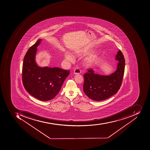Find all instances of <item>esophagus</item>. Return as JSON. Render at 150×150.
Returning a JSON list of instances; mask_svg holds the SVG:
<instances>
[{
    "mask_svg": "<svg viewBox=\"0 0 150 150\" xmlns=\"http://www.w3.org/2000/svg\"><path fill=\"white\" fill-rule=\"evenodd\" d=\"M81 73V71L79 68H75L74 70V74H80Z\"/></svg>",
    "mask_w": 150,
    "mask_h": 150,
    "instance_id": "obj_1",
    "label": "esophagus"
}]
</instances>
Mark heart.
Returning a JSON list of instances; mask_svg holds the SVG:
<instances>
[{"label": "heart", "instance_id": "b5f03b06", "mask_svg": "<svg viewBox=\"0 0 150 150\" xmlns=\"http://www.w3.org/2000/svg\"><path fill=\"white\" fill-rule=\"evenodd\" d=\"M85 54H86L85 52H79L77 53V55H84ZM64 57H65V60L67 62H74V56H72L70 53L68 52H65V53L64 54ZM85 62L87 65H91L94 62V59H93V57H88V58L85 59Z\"/></svg>", "mask_w": 150, "mask_h": 150}]
</instances>
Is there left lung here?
Masks as SVG:
<instances>
[{
  "label": "left lung",
  "instance_id": "obj_1",
  "mask_svg": "<svg viewBox=\"0 0 150 150\" xmlns=\"http://www.w3.org/2000/svg\"><path fill=\"white\" fill-rule=\"evenodd\" d=\"M115 60L119 62L117 69L110 75L95 74L92 68L88 69V72L84 75L83 89L90 99L97 101L105 100L116 94L120 89L125 67V60L120 50L116 55Z\"/></svg>",
  "mask_w": 150,
  "mask_h": 150
}]
</instances>
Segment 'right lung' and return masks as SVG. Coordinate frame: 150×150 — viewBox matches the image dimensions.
<instances>
[{
  "mask_svg": "<svg viewBox=\"0 0 150 150\" xmlns=\"http://www.w3.org/2000/svg\"><path fill=\"white\" fill-rule=\"evenodd\" d=\"M42 40L31 46L25 55L22 67L24 88L31 96L41 101L54 98L59 93L70 71L59 67H40L35 62L37 47Z\"/></svg>",
  "mask_w": 150,
  "mask_h": 150,
  "instance_id": "add662e5",
  "label": "right lung"
}]
</instances>
